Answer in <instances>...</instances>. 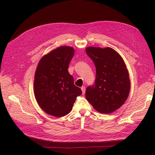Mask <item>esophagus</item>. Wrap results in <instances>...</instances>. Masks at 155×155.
I'll return each mask as SVG.
<instances>
[{
	"label": "esophagus",
	"instance_id": "1",
	"mask_svg": "<svg viewBox=\"0 0 155 155\" xmlns=\"http://www.w3.org/2000/svg\"><path fill=\"white\" fill-rule=\"evenodd\" d=\"M81 91H82L83 94H85V90H86L85 87V86H83V87L81 88Z\"/></svg>",
	"mask_w": 155,
	"mask_h": 155
}]
</instances>
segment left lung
<instances>
[{
	"mask_svg": "<svg viewBox=\"0 0 155 155\" xmlns=\"http://www.w3.org/2000/svg\"><path fill=\"white\" fill-rule=\"evenodd\" d=\"M85 50L96 68L95 85L86 89L87 100L97 112L112 113L124 104L129 94L128 70L121 55L110 47L89 46Z\"/></svg>",
	"mask_w": 155,
	"mask_h": 155,
	"instance_id": "8db88e82",
	"label": "left lung"
}]
</instances>
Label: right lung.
Returning <instances> with one entry per match:
<instances>
[{
	"instance_id": "right-lung-1",
	"label": "right lung",
	"mask_w": 155,
	"mask_h": 155,
	"mask_svg": "<svg viewBox=\"0 0 155 155\" xmlns=\"http://www.w3.org/2000/svg\"><path fill=\"white\" fill-rule=\"evenodd\" d=\"M74 54L71 46L54 49L41 59L35 73L34 89L37 104L46 113L57 118L68 114L77 96L82 94L68 71Z\"/></svg>"
}]
</instances>
